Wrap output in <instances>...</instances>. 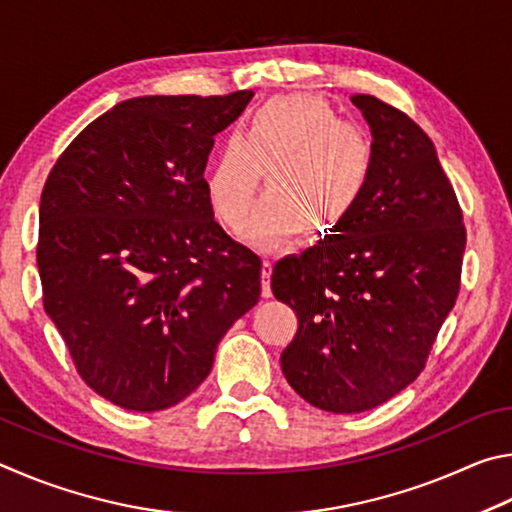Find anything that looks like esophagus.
I'll use <instances>...</instances> for the list:
<instances>
[{"label": "esophagus", "mask_w": 512, "mask_h": 512, "mask_svg": "<svg viewBox=\"0 0 512 512\" xmlns=\"http://www.w3.org/2000/svg\"><path fill=\"white\" fill-rule=\"evenodd\" d=\"M272 267H274V263L270 261V258H265L263 261V281H261V292H263V297L265 299H270L272 297Z\"/></svg>", "instance_id": "1"}]
</instances>
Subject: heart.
<instances>
[{
	"label": "heart",
	"mask_w": 512,
	"mask_h": 512,
	"mask_svg": "<svg viewBox=\"0 0 512 512\" xmlns=\"http://www.w3.org/2000/svg\"><path fill=\"white\" fill-rule=\"evenodd\" d=\"M378 150L369 132L308 94L276 96L224 141L206 179L215 218L242 229L258 179L263 195L251 224L258 245L299 236L319 242L344 227L373 182Z\"/></svg>",
	"instance_id": "heart-1"
}]
</instances>
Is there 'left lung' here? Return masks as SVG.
Returning a JSON list of instances; mask_svg holds the SVG:
<instances>
[{
    "label": "left lung",
    "instance_id": "obj_1",
    "mask_svg": "<svg viewBox=\"0 0 512 512\" xmlns=\"http://www.w3.org/2000/svg\"><path fill=\"white\" fill-rule=\"evenodd\" d=\"M351 101L378 150L362 204L335 236L274 265L272 292L297 312L285 380L333 414L382 405L425 369L461 290L463 211L432 139L398 107Z\"/></svg>",
    "mask_w": 512,
    "mask_h": 512
}]
</instances>
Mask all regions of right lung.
I'll list each match as a JSON object with an SVG mask.
<instances>
[{
    "instance_id": "obj_1",
    "label": "right lung",
    "mask_w": 512,
    "mask_h": 512,
    "mask_svg": "<svg viewBox=\"0 0 512 512\" xmlns=\"http://www.w3.org/2000/svg\"><path fill=\"white\" fill-rule=\"evenodd\" d=\"M254 92L141 96L98 116L42 188V303L98 396L159 411L200 387L261 297V258L213 220L204 168Z\"/></svg>"
}]
</instances>
